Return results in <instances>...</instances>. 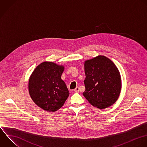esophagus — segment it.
Listing matches in <instances>:
<instances>
[{"instance_id": "34e87169", "label": "esophagus", "mask_w": 147, "mask_h": 147, "mask_svg": "<svg viewBox=\"0 0 147 147\" xmlns=\"http://www.w3.org/2000/svg\"><path fill=\"white\" fill-rule=\"evenodd\" d=\"M74 92H79V87H76L75 89H74Z\"/></svg>"}]
</instances>
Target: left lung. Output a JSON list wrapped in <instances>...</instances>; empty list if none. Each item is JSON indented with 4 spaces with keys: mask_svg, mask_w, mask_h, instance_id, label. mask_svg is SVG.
I'll return each mask as SVG.
<instances>
[{
    "mask_svg": "<svg viewBox=\"0 0 147 147\" xmlns=\"http://www.w3.org/2000/svg\"><path fill=\"white\" fill-rule=\"evenodd\" d=\"M86 90L83 95L93 106L106 109L118 99L121 78L114 63L105 56H98L84 62Z\"/></svg>",
    "mask_w": 147,
    "mask_h": 147,
    "instance_id": "8db88e82",
    "label": "left lung"
}]
</instances>
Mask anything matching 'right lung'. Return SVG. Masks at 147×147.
Wrapping results in <instances>:
<instances>
[{"label": "right lung", "instance_id": "obj_1", "mask_svg": "<svg viewBox=\"0 0 147 147\" xmlns=\"http://www.w3.org/2000/svg\"><path fill=\"white\" fill-rule=\"evenodd\" d=\"M63 65L51 61L38 65L29 80V92L33 101L45 111L53 112L60 109L69 92L61 76Z\"/></svg>", "mask_w": 147, "mask_h": 147}]
</instances>
